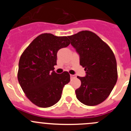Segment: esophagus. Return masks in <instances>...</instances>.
Returning a JSON list of instances; mask_svg holds the SVG:
<instances>
[{"label":"esophagus","mask_w":131,"mask_h":131,"mask_svg":"<svg viewBox=\"0 0 131 131\" xmlns=\"http://www.w3.org/2000/svg\"><path fill=\"white\" fill-rule=\"evenodd\" d=\"M70 78H71V79L76 78V76L75 75H70Z\"/></svg>","instance_id":"1"}]
</instances>
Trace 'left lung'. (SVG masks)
<instances>
[{
  "label": "left lung",
  "mask_w": 131,
  "mask_h": 131,
  "mask_svg": "<svg viewBox=\"0 0 131 131\" xmlns=\"http://www.w3.org/2000/svg\"><path fill=\"white\" fill-rule=\"evenodd\" d=\"M68 37L79 55L80 65L86 71L84 77H77L81 85L75 91L76 97L86 106L99 104L109 96L117 80L114 54L107 44L91 31H80Z\"/></svg>",
  "instance_id": "8db88e82"
}]
</instances>
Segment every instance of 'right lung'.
<instances>
[{
	"instance_id": "1",
	"label": "right lung",
	"mask_w": 131,
	"mask_h": 131,
	"mask_svg": "<svg viewBox=\"0 0 131 131\" xmlns=\"http://www.w3.org/2000/svg\"><path fill=\"white\" fill-rule=\"evenodd\" d=\"M70 44L67 37L50 33L39 35L21 56L18 79L25 95L36 106L48 107L60 100L65 84L70 81L68 71H54L57 52Z\"/></svg>"
}]
</instances>
